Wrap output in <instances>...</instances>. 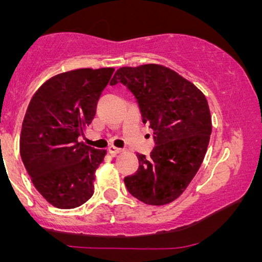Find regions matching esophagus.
<instances>
[{
	"label": "esophagus",
	"instance_id": "1",
	"mask_svg": "<svg viewBox=\"0 0 262 262\" xmlns=\"http://www.w3.org/2000/svg\"><path fill=\"white\" fill-rule=\"evenodd\" d=\"M108 151H110V154L111 155H118V154H121V152L123 151V149H121V148H116V146H110V148H108Z\"/></svg>",
	"mask_w": 262,
	"mask_h": 262
}]
</instances>
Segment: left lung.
<instances>
[{"mask_svg":"<svg viewBox=\"0 0 262 262\" xmlns=\"http://www.w3.org/2000/svg\"><path fill=\"white\" fill-rule=\"evenodd\" d=\"M118 82L135 96L155 141L150 158L137 154L139 167L124 183L141 202L164 206L181 196L202 165L212 133L208 102L193 83L158 64L118 69L111 85Z\"/></svg>","mask_w":262,"mask_h":262,"instance_id":"8db88e82","label":"left lung"}]
</instances>
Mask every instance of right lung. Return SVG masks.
<instances>
[{
    "label": "right lung",
    "instance_id": "obj_1",
    "mask_svg": "<svg viewBox=\"0 0 262 262\" xmlns=\"http://www.w3.org/2000/svg\"><path fill=\"white\" fill-rule=\"evenodd\" d=\"M114 69H77L50 77L32 97L19 151L39 193L56 208L81 206L93 194L95 172L106 150L79 141Z\"/></svg>",
    "mask_w": 262,
    "mask_h": 262
}]
</instances>
